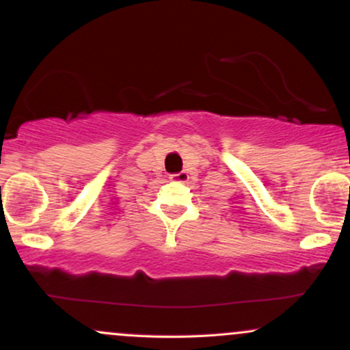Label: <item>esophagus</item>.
<instances>
[{"label":"esophagus","instance_id":"obj_1","mask_svg":"<svg viewBox=\"0 0 350 350\" xmlns=\"http://www.w3.org/2000/svg\"><path fill=\"white\" fill-rule=\"evenodd\" d=\"M170 179L174 180V183L184 184V183H187V180H189V174L186 171H180V172H176V174H171Z\"/></svg>","mask_w":350,"mask_h":350}]
</instances>
